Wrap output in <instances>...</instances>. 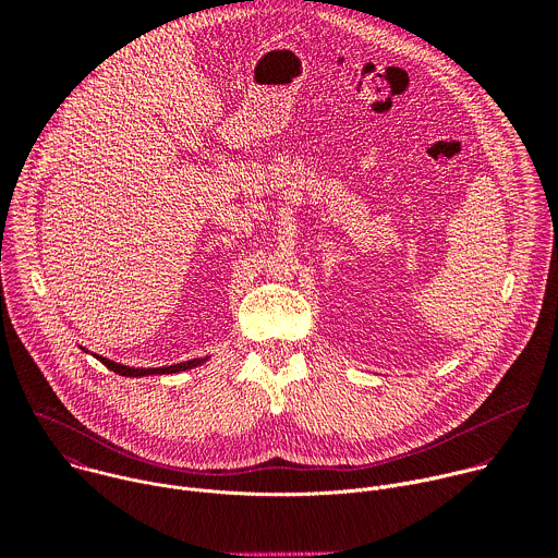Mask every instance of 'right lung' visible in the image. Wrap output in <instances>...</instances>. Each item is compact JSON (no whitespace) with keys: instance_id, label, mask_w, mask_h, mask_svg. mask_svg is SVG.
Here are the masks:
<instances>
[{"instance_id":"add662e5","label":"right lung","mask_w":558,"mask_h":558,"mask_svg":"<svg viewBox=\"0 0 558 558\" xmlns=\"http://www.w3.org/2000/svg\"><path fill=\"white\" fill-rule=\"evenodd\" d=\"M95 357L101 362V364H106L110 371H114V373H119V375H125V377H143V375H170V373H179V371H187V368H194V366H198V364H203L207 357H203V360H190V362H183V364H174V366H161V368H130V366H123V364H117V362H112V360H108V357H99L97 353H95Z\"/></svg>"}]
</instances>
